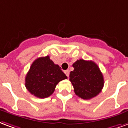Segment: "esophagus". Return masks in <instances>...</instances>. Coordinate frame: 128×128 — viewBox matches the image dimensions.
I'll use <instances>...</instances> for the list:
<instances>
[{"instance_id": "esophagus-1", "label": "esophagus", "mask_w": 128, "mask_h": 128, "mask_svg": "<svg viewBox=\"0 0 128 128\" xmlns=\"http://www.w3.org/2000/svg\"><path fill=\"white\" fill-rule=\"evenodd\" d=\"M64 73L66 74V75L67 76H69V74H70V71L68 70H66L64 71Z\"/></svg>"}]
</instances>
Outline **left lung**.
Wrapping results in <instances>:
<instances>
[{
	"instance_id": "1",
	"label": "left lung",
	"mask_w": 128,
	"mask_h": 128,
	"mask_svg": "<svg viewBox=\"0 0 128 128\" xmlns=\"http://www.w3.org/2000/svg\"><path fill=\"white\" fill-rule=\"evenodd\" d=\"M72 66L74 70L70 73V80L77 96L90 99L101 92L104 78L99 66L94 62L80 59Z\"/></svg>"
}]
</instances>
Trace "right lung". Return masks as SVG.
Returning a JSON list of instances; mask_svg holds the SVG:
<instances>
[{
  "label": "right lung",
  "mask_w": 128,
  "mask_h": 128,
  "mask_svg": "<svg viewBox=\"0 0 128 128\" xmlns=\"http://www.w3.org/2000/svg\"><path fill=\"white\" fill-rule=\"evenodd\" d=\"M50 56L36 59L25 76V87L31 94L38 98L48 97L55 90L58 83L67 76Z\"/></svg>",
  "instance_id": "right-lung-1"
}]
</instances>
